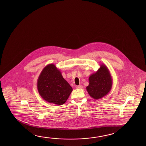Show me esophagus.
<instances>
[{
  "label": "esophagus",
  "instance_id": "obj_1",
  "mask_svg": "<svg viewBox=\"0 0 146 146\" xmlns=\"http://www.w3.org/2000/svg\"><path fill=\"white\" fill-rule=\"evenodd\" d=\"M76 88H78V89H82V88H83V86H81V85H80V86H77Z\"/></svg>",
  "mask_w": 146,
  "mask_h": 146
}]
</instances>
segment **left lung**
<instances>
[{
	"instance_id": "8db88e82",
	"label": "left lung",
	"mask_w": 146,
	"mask_h": 146,
	"mask_svg": "<svg viewBox=\"0 0 146 146\" xmlns=\"http://www.w3.org/2000/svg\"><path fill=\"white\" fill-rule=\"evenodd\" d=\"M100 66L89 77V84L86 88L89 95L96 100L107 95L112 88V77L108 67L103 64Z\"/></svg>"
}]
</instances>
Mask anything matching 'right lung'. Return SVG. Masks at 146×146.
I'll return each instance as SVG.
<instances>
[{
  "instance_id": "add662e5",
  "label": "right lung",
  "mask_w": 146,
  "mask_h": 146,
  "mask_svg": "<svg viewBox=\"0 0 146 146\" xmlns=\"http://www.w3.org/2000/svg\"><path fill=\"white\" fill-rule=\"evenodd\" d=\"M37 88L44 100L58 105L64 104L73 91L60 71L53 64L47 65L41 71L37 80Z\"/></svg>"
}]
</instances>
